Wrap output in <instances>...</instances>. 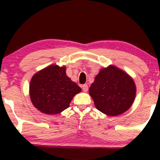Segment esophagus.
<instances>
[{
	"instance_id": "34e87169",
	"label": "esophagus",
	"mask_w": 160,
	"mask_h": 160,
	"mask_svg": "<svg viewBox=\"0 0 160 160\" xmlns=\"http://www.w3.org/2000/svg\"><path fill=\"white\" fill-rule=\"evenodd\" d=\"M82 90L84 91V92H87L88 91V86H87V84L82 85Z\"/></svg>"
}]
</instances>
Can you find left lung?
<instances>
[{
  "label": "left lung",
  "mask_w": 160,
  "mask_h": 160,
  "mask_svg": "<svg viewBox=\"0 0 160 160\" xmlns=\"http://www.w3.org/2000/svg\"><path fill=\"white\" fill-rule=\"evenodd\" d=\"M96 108L107 116H118L134 102L136 86L132 78L114 65L100 70L89 89Z\"/></svg>",
  "instance_id": "8db88e82"
}]
</instances>
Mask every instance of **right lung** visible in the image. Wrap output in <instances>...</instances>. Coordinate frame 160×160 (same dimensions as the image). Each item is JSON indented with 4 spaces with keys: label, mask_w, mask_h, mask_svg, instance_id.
<instances>
[{
    "label": "right lung",
    "mask_w": 160,
    "mask_h": 160,
    "mask_svg": "<svg viewBox=\"0 0 160 160\" xmlns=\"http://www.w3.org/2000/svg\"><path fill=\"white\" fill-rule=\"evenodd\" d=\"M81 91V87L67 76L65 65L55 64L35 73L29 88L32 105L46 114H58L65 110Z\"/></svg>",
    "instance_id": "add662e5"
}]
</instances>
